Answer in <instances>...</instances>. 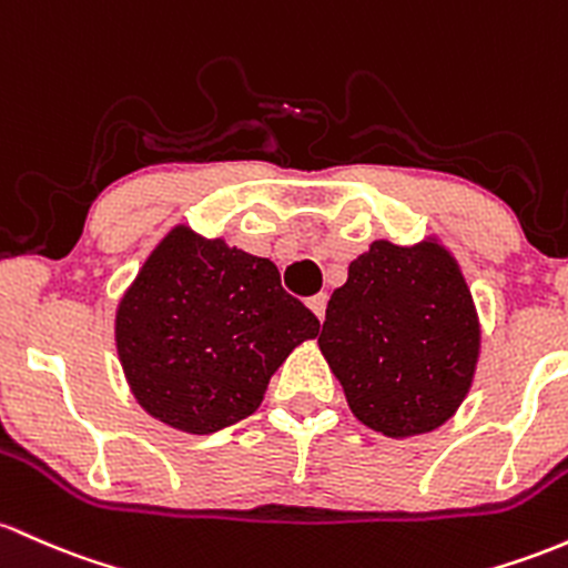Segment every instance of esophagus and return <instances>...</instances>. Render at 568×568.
<instances>
[{
	"instance_id": "esophagus-1",
	"label": "esophagus",
	"mask_w": 568,
	"mask_h": 568,
	"mask_svg": "<svg viewBox=\"0 0 568 568\" xmlns=\"http://www.w3.org/2000/svg\"><path fill=\"white\" fill-rule=\"evenodd\" d=\"M307 307L313 310V313L317 315V321H323V315H326V294L310 296V298H307Z\"/></svg>"
}]
</instances>
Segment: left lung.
Returning <instances> with one entry per match:
<instances>
[{
	"instance_id": "8db88e82",
	"label": "left lung",
	"mask_w": 568,
	"mask_h": 568,
	"mask_svg": "<svg viewBox=\"0 0 568 568\" xmlns=\"http://www.w3.org/2000/svg\"><path fill=\"white\" fill-rule=\"evenodd\" d=\"M479 345L475 298L436 236L409 247L372 242L328 298L317 336L351 413L390 439L428 434L456 415Z\"/></svg>"
}]
</instances>
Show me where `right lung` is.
<instances>
[{"label":"right lung","instance_id":"obj_1","mask_svg":"<svg viewBox=\"0 0 568 568\" xmlns=\"http://www.w3.org/2000/svg\"><path fill=\"white\" fill-rule=\"evenodd\" d=\"M317 332L270 258L185 223L153 247L115 307L118 361L136 404L199 436L253 415L280 364Z\"/></svg>","mask_w":568,"mask_h":568}]
</instances>
